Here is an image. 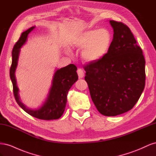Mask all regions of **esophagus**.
Here are the masks:
<instances>
[{
    "mask_svg": "<svg viewBox=\"0 0 156 156\" xmlns=\"http://www.w3.org/2000/svg\"><path fill=\"white\" fill-rule=\"evenodd\" d=\"M77 74H78V76L79 78L81 79L84 76V73L83 72V70L82 69H77Z\"/></svg>",
    "mask_w": 156,
    "mask_h": 156,
    "instance_id": "esophagus-1",
    "label": "esophagus"
}]
</instances>
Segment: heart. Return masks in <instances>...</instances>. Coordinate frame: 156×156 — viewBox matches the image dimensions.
Listing matches in <instances>:
<instances>
[{"mask_svg":"<svg viewBox=\"0 0 156 156\" xmlns=\"http://www.w3.org/2000/svg\"><path fill=\"white\" fill-rule=\"evenodd\" d=\"M112 43L110 32L106 29L84 31L75 37L73 46L83 48L81 56L87 62H94L107 55Z\"/></svg>","mask_w":156,"mask_h":156,"instance_id":"1","label":"heart"}]
</instances>
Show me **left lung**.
Returning a JSON list of instances; mask_svg holds the SVG:
<instances>
[{
    "mask_svg": "<svg viewBox=\"0 0 156 156\" xmlns=\"http://www.w3.org/2000/svg\"><path fill=\"white\" fill-rule=\"evenodd\" d=\"M113 39L107 55L84 67L91 98L101 115L115 116L131 110L145 86V60L129 28L111 20Z\"/></svg>",
    "mask_w": 156,
    "mask_h": 156,
    "instance_id": "1",
    "label": "left lung"
}]
</instances>
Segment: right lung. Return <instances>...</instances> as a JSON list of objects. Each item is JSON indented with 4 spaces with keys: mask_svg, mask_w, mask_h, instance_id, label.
Returning <instances> with one entry per match:
<instances>
[{
    "mask_svg": "<svg viewBox=\"0 0 156 156\" xmlns=\"http://www.w3.org/2000/svg\"><path fill=\"white\" fill-rule=\"evenodd\" d=\"M34 28L35 27H32L23 32L12 50V62L10 69V76L13 84L14 97L18 105L30 115L41 120H56L63 115L66 106L68 92L73 84L77 81L78 75L76 72L77 68L74 64H71L56 71L48 96L43 105L38 108L31 109L23 104L20 101L19 95V88L17 86L15 73L20 49L26 43L28 35Z\"/></svg>",
    "mask_w": 156,
    "mask_h": 156,
    "instance_id": "1",
    "label": "right lung"
}]
</instances>
